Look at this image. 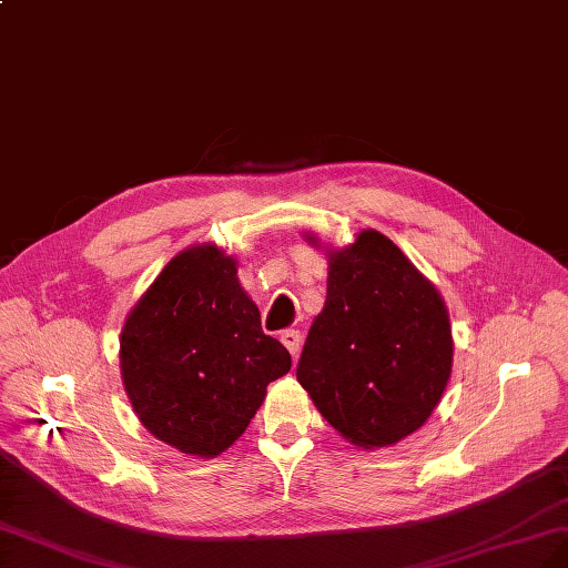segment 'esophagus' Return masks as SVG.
Segmentation results:
<instances>
[{"label": "esophagus", "instance_id": "34e87169", "mask_svg": "<svg viewBox=\"0 0 568 568\" xmlns=\"http://www.w3.org/2000/svg\"><path fill=\"white\" fill-rule=\"evenodd\" d=\"M280 341L284 343V347L291 352L293 357L298 355V349H301V331L288 328V331H284V334L280 336Z\"/></svg>", "mask_w": 568, "mask_h": 568}]
</instances>
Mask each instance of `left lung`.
Instances as JSON below:
<instances>
[{
    "mask_svg": "<svg viewBox=\"0 0 568 568\" xmlns=\"http://www.w3.org/2000/svg\"><path fill=\"white\" fill-rule=\"evenodd\" d=\"M452 362L446 305L397 244L362 230L331 253L326 303L296 376L345 439L374 448L416 433L439 404Z\"/></svg>",
    "mask_w": 568,
    "mask_h": 568,
    "instance_id": "left-lung-1",
    "label": "left lung"
}]
</instances>
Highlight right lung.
Masks as SVG:
<instances>
[{
    "mask_svg": "<svg viewBox=\"0 0 568 568\" xmlns=\"http://www.w3.org/2000/svg\"><path fill=\"white\" fill-rule=\"evenodd\" d=\"M234 265L216 246L179 253L122 328L133 410L181 454L225 452L256 416L265 387L291 368L288 349L263 334Z\"/></svg>",
    "mask_w": 568,
    "mask_h": 568,
    "instance_id": "1",
    "label": "right lung"
}]
</instances>
